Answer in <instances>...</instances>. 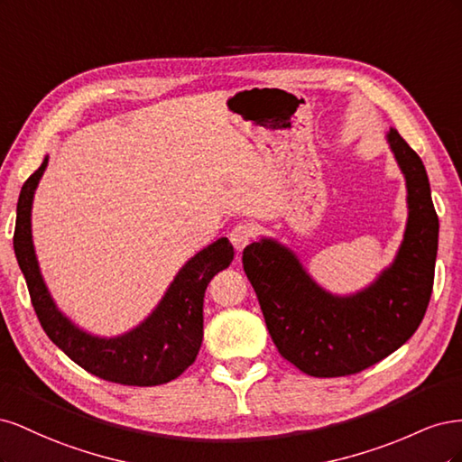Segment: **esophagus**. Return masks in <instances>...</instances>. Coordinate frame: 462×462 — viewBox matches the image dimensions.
Instances as JSON below:
<instances>
[{
  "instance_id": "obj_1",
  "label": "esophagus",
  "mask_w": 462,
  "mask_h": 462,
  "mask_svg": "<svg viewBox=\"0 0 462 462\" xmlns=\"http://www.w3.org/2000/svg\"><path fill=\"white\" fill-rule=\"evenodd\" d=\"M229 239L236 250V254L243 253V248L250 243V239H253V229H250L248 226H243V223H239V226H235L229 233Z\"/></svg>"
}]
</instances>
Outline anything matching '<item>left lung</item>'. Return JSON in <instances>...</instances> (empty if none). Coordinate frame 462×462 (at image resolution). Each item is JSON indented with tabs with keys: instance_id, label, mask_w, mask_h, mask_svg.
Returning <instances> with one entry per match:
<instances>
[{
	"instance_id": "left-lung-1",
	"label": "left lung",
	"mask_w": 462,
	"mask_h": 462,
	"mask_svg": "<svg viewBox=\"0 0 462 462\" xmlns=\"http://www.w3.org/2000/svg\"><path fill=\"white\" fill-rule=\"evenodd\" d=\"M385 138L404 177L409 214L393 262L370 285L348 295L324 289L273 236L243 250L277 351L309 375H348L383 360L412 337L428 309L439 219L420 156L397 129L389 127Z\"/></svg>"
}]
</instances>
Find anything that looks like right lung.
I'll return each instance as SVG.
<instances>
[{
  "instance_id": "right-lung-1",
  "label": "right lung",
  "mask_w": 462,
  "mask_h": 462,
  "mask_svg": "<svg viewBox=\"0 0 462 462\" xmlns=\"http://www.w3.org/2000/svg\"><path fill=\"white\" fill-rule=\"evenodd\" d=\"M50 156L26 179L17 202L13 248L31 300L48 337L80 368L123 385H160L175 380L197 358L204 337V291L231 263L233 245L221 236L185 262L160 302L138 326L100 337L65 316L42 277L32 241V202Z\"/></svg>"
}]
</instances>
